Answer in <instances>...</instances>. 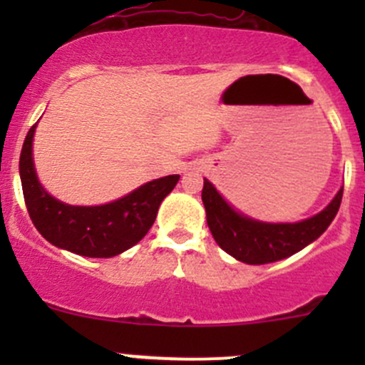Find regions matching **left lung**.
Here are the masks:
<instances>
[{
    "label": "left lung",
    "instance_id": "1",
    "mask_svg": "<svg viewBox=\"0 0 365 365\" xmlns=\"http://www.w3.org/2000/svg\"><path fill=\"white\" fill-rule=\"evenodd\" d=\"M203 205L212 237L222 251L249 264H264L284 259L314 242L337 215L342 189L318 215L295 224H267L247 219L222 200L215 187L205 180Z\"/></svg>",
    "mask_w": 365,
    "mask_h": 365
}]
</instances>
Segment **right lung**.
<instances>
[{
  "instance_id": "obj_1",
  "label": "right lung",
  "mask_w": 365,
  "mask_h": 365,
  "mask_svg": "<svg viewBox=\"0 0 365 365\" xmlns=\"http://www.w3.org/2000/svg\"><path fill=\"white\" fill-rule=\"evenodd\" d=\"M21 150L19 171L24 203L38 233L53 245L86 257H111L138 244L155 222L159 206L180 175L145 183L128 196L102 206H70L51 197L36 180L31 159L33 132Z\"/></svg>"
}]
</instances>
